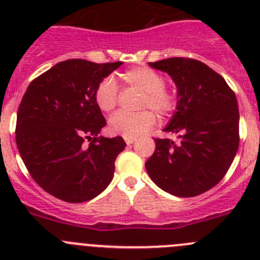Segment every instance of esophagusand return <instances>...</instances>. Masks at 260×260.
Wrapping results in <instances>:
<instances>
[{
    "label": "esophagus",
    "mask_w": 260,
    "mask_h": 260,
    "mask_svg": "<svg viewBox=\"0 0 260 260\" xmlns=\"http://www.w3.org/2000/svg\"><path fill=\"white\" fill-rule=\"evenodd\" d=\"M124 141H125V143H127V145H132V143L136 141V138H133V137H124Z\"/></svg>",
    "instance_id": "obj_1"
}]
</instances>
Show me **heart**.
<instances>
[{
  "instance_id": "1",
  "label": "heart",
  "mask_w": 260,
  "mask_h": 260,
  "mask_svg": "<svg viewBox=\"0 0 260 260\" xmlns=\"http://www.w3.org/2000/svg\"><path fill=\"white\" fill-rule=\"evenodd\" d=\"M123 79L129 85L145 91L141 108L152 109L161 117L171 115L179 107L176 91L165 86L164 75L148 67H136L123 74ZM119 91L113 78H103L94 90V101L101 111L112 112L117 107ZM156 124L153 112L138 113L118 112L109 119V131L113 135L123 137H138Z\"/></svg>"
}]
</instances>
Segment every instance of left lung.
I'll return each instance as SVG.
<instances>
[{
	"instance_id": "left-lung-1",
	"label": "left lung",
	"mask_w": 260,
	"mask_h": 260,
	"mask_svg": "<svg viewBox=\"0 0 260 260\" xmlns=\"http://www.w3.org/2000/svg\"><path fill=\"white\" fill-rule=\"evenodd\" d=\"M149 67L172 78L179 107L164 129L177 140L154 138L146 170L166 192L198 196L220 182L239 148L237 96L221 75L199 60L170 57Z\"/></svg>"
}]
</instances>
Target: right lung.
Masks as SVG:
<instances>
[{"label":"right lung","mask_w":260,"mask_h":260,"mask_svg":"<svg viewBox=\"0 0 260 260\" xmlns=\"http://www.w3.org/2000/svg\"><path fill=\"white\" fill-rule=\"evenodd\" d=\"M122 61L70 59L30 83L17 111L16 145L40 187L67 203H84L111 183L122 137L98 136L107 124L94 90Z\"/></svg>","instance_id":"add662e5"}]
</instances>
